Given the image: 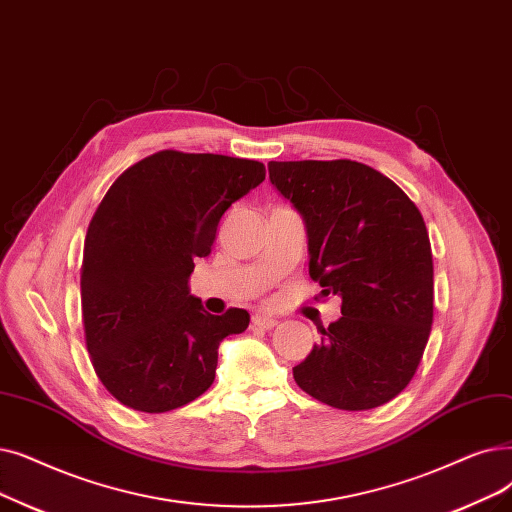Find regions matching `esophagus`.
Wrapping results in <instances>:
<instances>
[{"instance_id":"34e87169","label":"esophagus","mask_w":512,"mask_h":512,"mask_svg":"<svg viewBox=\"0 0 512 512\" xmlns=\"http://www.w3.org/2000/svg\"><path fill=\"white\" fill-rule=\"evenodd\" d=\"M276 324H278V322H276L274 318L261 316V314L253 316V320H251V326H253V328H259V330H272Z\"/></svg>"}]
</instances>
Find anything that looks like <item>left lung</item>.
<instances>
[{"label":"left lung","mask_w":512,"mask_h":512,"mask_svg":"<svg viewBox=\"0 0 512 512\" xmlns=\"http://www.w3.org/2000/svg\"><path fill=\"white\" fill-rule=\"evenodd\" d=\"M270 182L307 228L309 276L341 297V318L293 368L297 385L339 410L402 393L433 324V253L416 205L364 163L270 161Z\"/></svg>","instance_id":"1"}]
</instances>
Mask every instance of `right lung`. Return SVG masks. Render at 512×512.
<instances>
[{"instance_id": "1", "label": "right lung", "mask_w": 512, "mask_h": 512, "mask_svg": "<svg viewBox=\"0 0 512 512\" xmlns=\"http://www.w3.org/2000/svg\"><path fill=\"white\" fill-rule=\"evenodd\" d=\"M263 180L259 161L161 150L108 188L85 236L81 311L94 370L123 406L161 414L213 385L219 343L251 316L209 314L188 280L221 215Z\"/></svg>"}]
</instances>
